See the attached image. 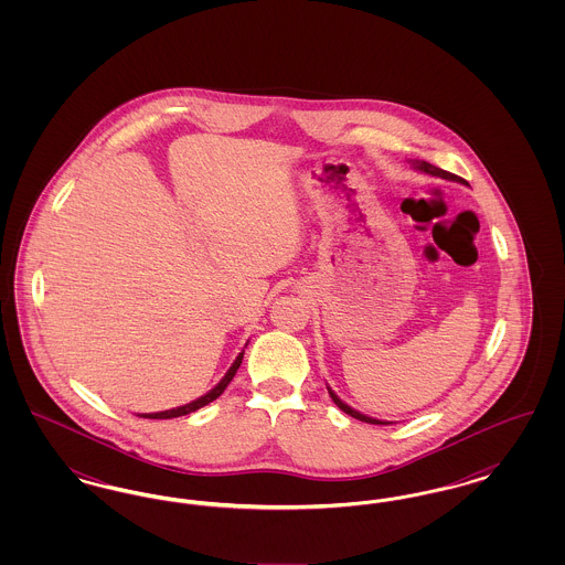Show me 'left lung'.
<instances>
[{
  "label": "left lung",
  "instance_id": "obj_1",
  "mask_svg": "<svg viewBox=\"0 0 565 565\" xmlns=\"http://www.w3.org/2000/svg\"><path fill=\"white\" fill-rule=\"evenodd\" d=\"M417 169H422V171H426V173H431V175H438V178H445V180H461V178H457L454 173H449V171H445V169H440V167H434L430 162L426 161H415L413 162ZM328 394H330V398H332V403L337 404L343 413H348L351 417H355V419H360V422H366V424H375V426H387V422H381V419H373V417H366V415H362V413H358V411H353L351 406L343 403V401H339V396L328 387Z\"/></svg>",
  "mask_w": 565,
  "mask_h": 565
}]
</instances>
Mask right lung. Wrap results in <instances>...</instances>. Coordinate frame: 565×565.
Returning a JSON list of instances; mask_svg holds the SVG:
<instances>
[{
    "mask_svg": "<svg viewBox=\"0 0 565 565\" xmlns=\"http://www.w3.org/2000/svg\"><path fill=\"white\" fill-rule=\"evenodd\" d=\"M243 360V351L237 355V360L233 362V366L228 369V373L224 375V379L215 385L212 392H207L205 396H201V398H196V401H192L190 404H184V406H178V408H171V411H162V413H146V415H139V417H146V419H171V417H182V415H189L192 411H196V408H201V406H205V404L214 403L215 398L226 390V385L233 381V376L237 373V369L242 366Z\"/></svg>",
    "mask_w": 565,
    "mask_h": 565,
    "instance_id": "obj_1",
    "label": "right lung"
}]
</instances>
